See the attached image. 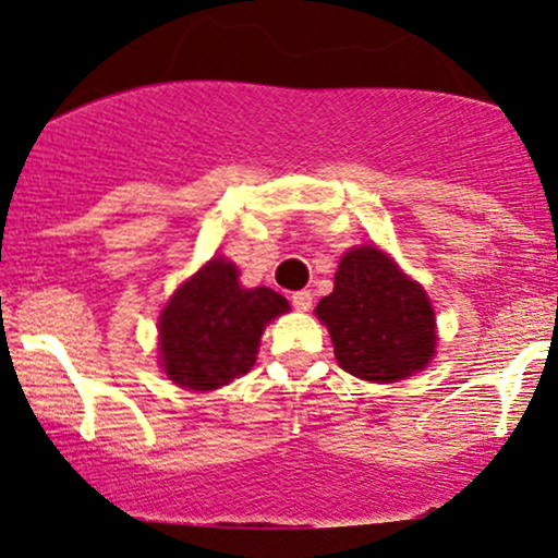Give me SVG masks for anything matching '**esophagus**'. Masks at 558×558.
I'll return each instance as SVG.
<instances>
[{
	"label": "esophagus",
	"mask_w": 558,
	"mask_h": 558,
	"mask_svg": "<svg viewBox=\"0 0 558 558\" xmlns=\"http://www.w3.org/2000/svg\"><path fill=\"white\" fill-rule=\"evenodd\" d=\"M291 301H293V306L299 308V311H308L311 303H314V293H311V291H295L291 295Z\"/></svg>",
	"instance_id": "34e87169"
}]
</instances>
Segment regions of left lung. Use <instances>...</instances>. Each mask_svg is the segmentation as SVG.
<instances>
[{
  "label": "left lung",
  "mask_w": 558,
  "mask_h": 558,
  "mask_svg": "<svg viewBox=\"0 0 558 558\" xmlns=\"http://www.w3.org/2000/svg\"><path fill=\"white\" fill-rule=\"evenodd\" d=\"M316 314L329 326L341 369L362 380H400L434 356L426 293L377 247H354L341 257L333 291L318 301Z\"/></svg>",
  "instance_id": "obj_1"
}]
</instances>
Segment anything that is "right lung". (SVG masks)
Instances as JSON below:
<instances>
[{"instance_id": "obj_1", "label": "right lung", "mask_w": 558, "mask_h": 558, "mask_svg": "<svg viewBox=\"0 0 558 558\" xmlns=\"http://www.w3.org/2000/svg\"><path fill=\"white\" fill-rule=\"evenodd\" d=\"M286 311L283 295L270 288H240L232 263L209 259L178 288L160 316L166 375L191 390L229 385L255 365L265 324Z\"/></svg>"}]
</instances>
